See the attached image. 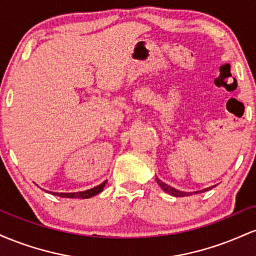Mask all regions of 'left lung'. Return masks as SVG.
I'll return each instance as SVG.
<instances>
[{
    "label": "left lung",
    "instance_id": "left-lung-1",
    "mask_svg": "<svg viewBox=\"0 0 256 256\" xmlns=\"http://www.w3.org/2000/svg\"><path fill=\"white\" fill-rule=\"evenodd\" d=\"M156 182H158V184L160 185L161 189H162L164 192H166L167 194H170V195H172V196H176V198H183V196H189V195H192V194H194V192H179V190L174 189V188L170 186V185H167L166 183H164V182H162V180H160V179H158V178H156ZM212 188H213V186L208 188V189L201 190V192H207V190L212 189ZM198 192H196L195 194H198Z\"/></svg>",
    "mask_w": 256,
    "mask_h": 256
}]
</instances>
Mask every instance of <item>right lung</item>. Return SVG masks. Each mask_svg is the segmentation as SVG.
Returning a JSON list of instances; mask_svg holds the SVG:
<instances>
[{"label": "right lung", "mask_w": 256, "mask_h": 256, "mask_svg": "<svg viewBox=\"0 0 256 256\" xmlns=\"http://www.w3.org/2000/svg\"><path fill=\"white\" fill-rule=\"evenodd\" d=\"M106 185V182H104L102 184H100L98 186L92 188V189L86 190V192H68V194H64V192H52V195H58L60 198H90L92 196L98 195L104 190Z\"/></svg>", "instance_id": "1"}]
</instances>
